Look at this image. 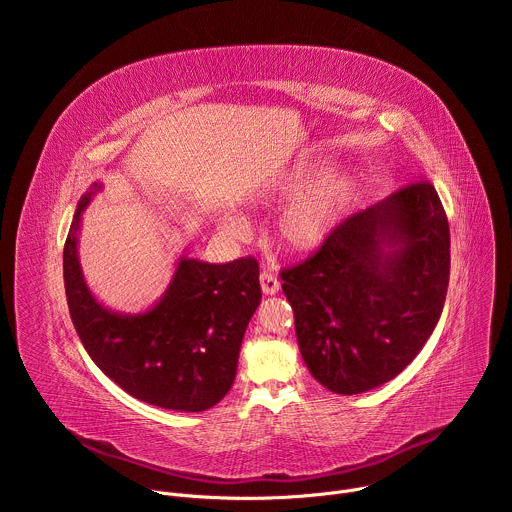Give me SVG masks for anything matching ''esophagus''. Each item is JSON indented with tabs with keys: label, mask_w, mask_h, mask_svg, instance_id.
<instances>
[{
	"label": "esophagus",
	"mask_w": 512,
	"mask_h": 512,
	"mask_svg": "<svg viewBox=\"0 0 512 512\" xmlns=\"http://www.w3.org/2000/svg\"><path fill=\"white\" fill-rule=\"evenodd\" d=\"M259 281H261V289H263V294L265 296H273V294H277L279 291V281H277V277L271 273V271H261V275H259Z\"/></svg>",
	"instance_id": "esophagus-1"
}]
</instances>
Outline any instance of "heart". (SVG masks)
Segmentation results:
<instances>
[{"label":"heart","instance_id":"1","mask_svg":"<svg viewBox=\"0 0 512 512\" xmlns=\"http://www.w3.org/2000/svg\"><path fill=\"white\" fill-rule=\"evenodd\" d=\"M316 176L318 168L310 164L291 168L271 180L257 194V204L271 206L283 202L298 194ZM352 194L354 178L346 172H328L317 178L285 208L279 221V235L283 243L296 251H308L318 247L340 221L342 212L352 200ZM225 227L233 235H245V225L235 216L227 218Z\"/></svg>","mask_w":512,"mask_h":512}]
</instances>
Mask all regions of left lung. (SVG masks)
I'll return each instance as SVG.
<instances>
[{
	"label": "left lung",
	"mask_w": 512,
	"mask_h": 512,
	"mask_svg": "<svg viewBox=\"0 0 512 512\" xmlns=\"http://www.w3.org/2000/svg\"><path fill=\"white\" fill-rule=\"evenodd\" d=\"M279 277L312 377L338 395L375 389L407 367L442 316L450 283L442 200L429 180L411 182L348 216Z\"/></svg>",
	"instance_id": "1"
}]
</instances>
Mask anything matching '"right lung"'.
<instances>
[{
  "mask_svg": "<svg viewBox=\"0 0 512 512\" xmlns=\"http://www.w3.org/2000/svg\"><path fill=\"white\" fill-rule=\"evenodd\" d=\"M81 198L64 243L70 320L97 367L131 397L174 411H204L233 387L245 328L261 302L259 263L241 257L214 265L182 259L166 296L145 314L103 308L83 279L77 243Z\"/></svg>",
  "mask_w": 512,
  "mask_h": 512,
  "instance_id": "1",
  "label": "right lung"
}]
</instances>
